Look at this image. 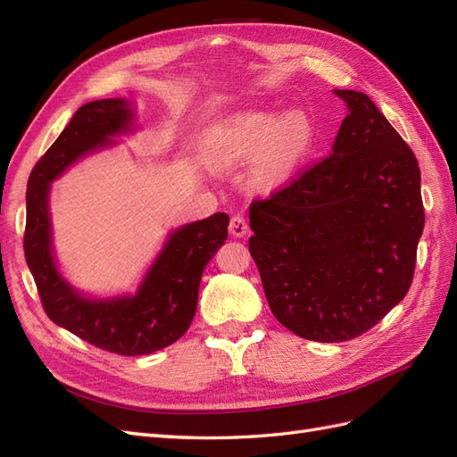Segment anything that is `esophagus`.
Listing matches in <instances>:
<instances>
[{"instance_id": "esophagus-1", "label": "esophagus", "mask_w": 457, "mask_h": 457, "mask_svg": "<svg viewBox=\"0 0 457 457\" xmlns=\"http://www.w3.org/2000/svg\"><path fill=\"white\" fill-rule=\"evenodd\" d=\"M228 230L234 238H244L247 230H250V227H247V220L242 217V215H234L230 219V225H228Z\"/></svg>"}]
</instances>
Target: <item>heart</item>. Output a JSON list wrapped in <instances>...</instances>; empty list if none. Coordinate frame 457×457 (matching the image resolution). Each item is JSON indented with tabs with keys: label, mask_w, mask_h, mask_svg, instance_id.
Segmentation results:
<instances>
[{
	"label": "heart",
	"mask_w": 457,
	"mask_h": 457,
	"mask_svg": "<svg viewBox=\"0 0 457 457\" xmlns=\"http://www.w3.org/2000/svg\"><path fill=\"white\" fill-rule=\"evenodd\" d=\"M314 145V128L301 112L250 110L217 123L205 137L207 156L217 165H232L259 156L267 173H287Z\"/></svg>",
	"instance_id": "1"
}]
</instances>
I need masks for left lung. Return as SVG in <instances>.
Instances as JSON below:
<instances>
[{"instance_id": "1", "label": "left lung", "mask_w": 457, "mask_h": 457, "mask_svg": "<svg viewBox=\"0 0 457 457\" xmlns=\"http://www.w3.org/2000/svg\"><path fill=\"white\" fill-rule=\"evenodd\" d=\"M334 93L349 112L329 158L250 207L272 314L320 343L358 337L404 299L425 223L410 146L366 93Z\"/></svg>"}]
</instances>
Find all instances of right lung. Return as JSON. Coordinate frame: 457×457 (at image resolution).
Wrapping results in <instances>:
<instances>
[{
  "mask_svg": "<svg viewBox=\"0 0 457 457\" xmlns=\"http://www.w3.org/2000/svg\"><path fill=\"white\" fill-rule=\"evenodd\" d=\"M135 131L133 101L114 96L84 104L34 165L26 190L24 255L47 316L79 339L123 356L156 353L185 336L196 314L202 272L225 244L228 227L227 213H213L170 230L133 294L89 295L68 282L53 245L51 183Z\"/></svg>",
  "mask_w": 457,
  "mask_h": 457,
  "instance_id": "obj_1",
  "label": "right lung"
}]
</instances>
